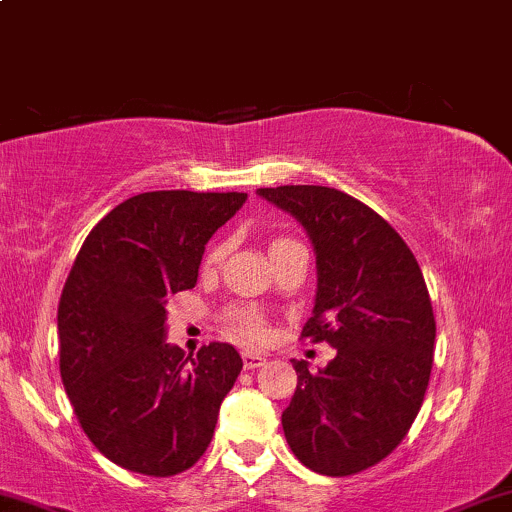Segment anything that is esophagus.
Segmentation results:
<instances>
[{"instance_id":"esophagus-1","label":"esophagus","mask_w":512,"mask_h":512,"mask_svg":"<svg viewBox=\"0 0 512 512\" xmlns=\"http://www.w3.org/2000/svg\"><path fill=\"white\" fill-rule=\"evenodd\" d=\"M264 362H267V357H264L262 353H252V350H245L243 353L245 369H257V367H262Z\"/></svg>"}]
</instances>
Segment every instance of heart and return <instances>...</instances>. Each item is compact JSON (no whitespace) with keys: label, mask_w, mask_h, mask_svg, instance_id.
Returning a JSON list of instances; mask_svg holds the SVG:
<instances>
[{"label":"heart","mask_w":512,"mask_h":512,"mask_svg":"<svg viewBox=\"0 0 512 512\" xmlns=\"http://www.w3.org/2000/svg\"><path fill=\"white\" fill-rule=\"evenodd\" d=\"M288 243H295V240L291 238H276L272 243V250L281 248V245H288ZM221 257V248L212 250L209 252L207 257V264H214L219 262ZM233 326H236V331L243 338H250V341H260V338H264V334H267V329H264V322L257 315H250V312H240V315L233 317Z\"/></svg>","instance_id":"1"}]
</instances>
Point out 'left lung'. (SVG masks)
Instances as JSON below:
<instances>
[{"label": "left lung", "mask_w": 512, "mask_h": 512, "mask_svg": "<svg viewBox=\"0 0 512 512\" xmlns=\"http://www.w3.org/2000/svg\"><path fill=\"white\" fill-rule=\"evenodd\" d=\"M257 195L310 238L317 293L303 338L336 348L319 372L291 360L298 386L281 415L283 434L305 467L348 477L384 460L422 408L436 338L427 283L405 240L355 197L324 186Z\"/></svg>", "instance_id": "1"}]
</instances>
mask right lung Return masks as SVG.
I'll return each instance as SVG.
<instances>
[{"label":"right lung","mask_w":512,"mask_h":512,"mask_svg":"<svg viewBox=\"0 0 512 512\" xmlns=\"http://www.w3.org/2000/svg\"><path fill=\"white\" fill-rule=\"evenodd\" d=\"M245 193L155 190L116 205L85 238L59 300V367L76 417L123 470L171 477L207 451L243 360L229 343H166V295L197 283L214 231Z\"/></svg>","instance_id":"right-lung-1"}]
</instances>
